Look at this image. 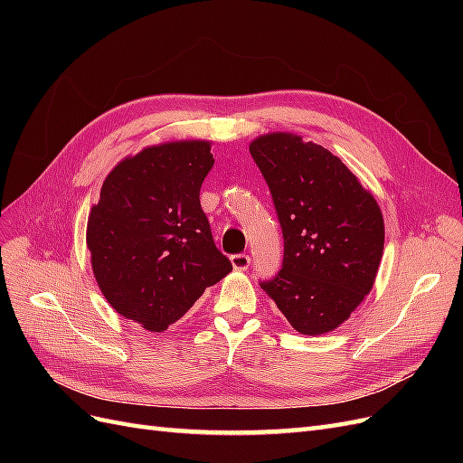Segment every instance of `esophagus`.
Segmentation results:
<instances>
[{"label":"esophagus","instance_id":"esophagus-1","mask_svg":"<svg viewBox=\"0 0 463 463\" xmlns=\"http://www.w3.org/2000/svg\"><path fill=\"white\" fill-rule=\"evenodd\" d=\"M249 264H250V259H249V255H245V253H240V255H233V257H232V266H233L235 270L245 272V270L249 269Z\"/></svg>","mask_w":463,"mask_h":463}]
</instances>
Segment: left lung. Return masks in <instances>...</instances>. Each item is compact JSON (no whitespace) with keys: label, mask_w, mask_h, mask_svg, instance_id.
I'll use <instances>...</instances> for the list:
<instances>
[{"label":"left lung","mask_w":463,"mask_h":463,"mask_svg":"<svg viewBox=\"0 0 463 463\" xmlns=\"http://www.w3.org/2000/svg\"><path fill=\"white\" fill-rule=\"evenodd\" d=\"M249 152L270 187L284 262L260 288L299 334L338 328L373 289L384 220L347 165L293 133L255 138Z\"/></svg>","instance_id":"left-lung-1"}]
</instances>
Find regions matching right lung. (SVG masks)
I'll list each match as a JSON object with an SVG mask.
<instances>
[{
  "label": "right lung",
  "instance_id": "right-lung-1",
  "mask_svg": "<svg viewBox=\"0 0 463 463\" xmlns=\"http://www.w3.org/2000/svg\"><path fill=\"white\" fill-rule=\"evenodd\" d=\"M213 165L208 141L146 146L108 174L90 208L98 288L116 313L148 332H164L232 272L199 199Z\"/></svg>",
  "mask_w": 463,
  "mask_h": 463
}]
</instances>
